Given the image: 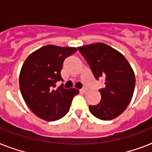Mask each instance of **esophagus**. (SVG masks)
I'll list each match as a JSON object with an SVG mask.
<instances>
[{
	"mask_svg": "<svg viewBox=\"0 0 152 152\" xmlns=\"http://www.w3.org/2000/svg\"><path fill=\"white\" fill-rule=\"evenodd\" d=\"M80 91H81V92H82V93H86V92L88 91V90L86 89V88H82V89L80 90Z\"/></svg>",
	"mask_w": 152,
	"mask_h": 152,
	"instance_id": "1",
	"label": "esophagus"
}]
</instances>
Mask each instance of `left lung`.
<instances>
[{
	"mask_svg": "<svg viewBox=\"0 0 152 152\" xmlns=\"http://www.w3.org/2000/svg\"><path fill=\"white\" fill-rule=\"evenodd\" d=\"M96 80L105 79V87L99 89L101 101L89 106L91 113L102 120L116 118L132 99L135 75L125 56L111 46L97 42L77 47Z\"/></svg>",
	"mask_w": 152,
	"mask_h": 152,
	"instance_id": "obj_1",
	"label": "left lung"
}]
</instances>
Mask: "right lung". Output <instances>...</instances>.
Here are the masks:
<instances>
[{
    "instance_id": "right-lung-1",
    "label": "right lung",
    "mask_w": 152,
    "mask_h": 152,
    "mask_svg": "<svg viewBox=\"0 0 152 152\" xmlns=\"http://www.w3.org/2000/svg\"><path fill=\"white\" fill-rule=\"evenodd\" d=\"M75 47L47 45L26 58L19 75L21 93L26 105L36 116L46 121L62 118L68 113L74 96L79 91L66 89L56 81H62L61 71L67 57L77 51Z\"/></svg>"
}]
</instances>
